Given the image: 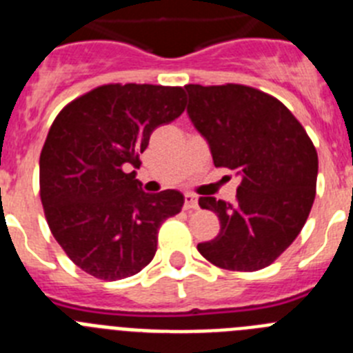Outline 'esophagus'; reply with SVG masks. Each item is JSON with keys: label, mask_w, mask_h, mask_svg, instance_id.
<instances>
[{"label": "esophagus", "mask_w": 353, "mask_h": 353, "mask_svg": "<svg viewBox=\"0 0 353 353\" xmlns=\"http://www.w3.org/2000/svg\"><path fill=\"white\" fill-rule=\"evenodd\" d=\"M183 208H185V210H196V208H198V199H196L194 194L187 192V194L183 196Z\"/></svg>", "instance_id": "34e87169"}]
</instances>
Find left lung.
Returning <instances> with one entry per match:
<instances>
[{"instance_id":"1","label":"left lung","mask_w":353,"mask_h":353,"mask_svg":"<svg viewBox=\"0 0 353 353\" xmlns=\"http://www.w3.org/2000/svg\"><path fill=\"white\" fill-rule=\"evenodd\" d=\"M187 113L210 145L215 168L240 173L235 203L201 196L219 235L198 244L215 267L265 269L304 228L316 194L318 154L301 121L276 97L245 84H187Z\"/></svg>"}]
</instances>
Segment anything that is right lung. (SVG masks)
Returning a JSON list of instances; mask_svg holds the SVG:
<instances>
[{"instance_id":"obj_1","label":"right lung","mask_w":353,"mask_h":353,"mask_svg":"<svg viewBox=\"0 0 353 353\" xmlns=\"http://www.w3.org/2000/svg\"><path fill=\"white\" fill-rule=\"evenodd\" d=\"M185 109L182 86L111 83L77 97L52 121L40 152L49 230L74 263L104 281L141 272L159 228L182 210L179 191L146 194L132 168L157 127Z\"/></svg>"}]
</instances>
